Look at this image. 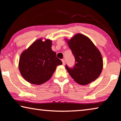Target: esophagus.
<instances>
[{
  "label": "esophagus",
  "mask_w": 121,
  "mask_h": 121,
  "mask_svg": "<svg viewBox=\"0 0 121 121\" xmlns=\"http://www.w3.org/2000/svg\"><path fill=\"white\" fill-rule=\"evenodd\" d=\"M62 64L63 65H65V60H64V59H62Z\"/></svg>",
  "instance_id": "34e87169"
}]
</instances>
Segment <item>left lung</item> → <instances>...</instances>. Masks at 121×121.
<instances>
[{
    "instance_id": "1",
    "label": "left lung",
    "mask_w": 121,
    "mask_h": 121,
    "mask_svg": "<svg viewBox=\"0 0 121 121\" xmlns=\"http://www.w3.org/2000/svg\"><path fill=\"white\" fill-rule=\"evenodd\" d=\"M68 44L75 59L73 67L65 65L69 75L81 85H86L95 81L103 67L99 51L89 38L80 34L73 36Z\"/></svg>"
}]
</instances>
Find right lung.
Listing matches in <instances>:
<instances>
[{
    "instance_id": "1",
    "label": "right lung",
    "mask_w": 121,
    "mask_h": 121,
    "mask_svg": "<svg viewBox=\"0 0 121 121\" xmlns=\"http://www.w3.org/2000/svg\"><path fill=\"white\" fill-rule=\"evenodd\" d=\"M51 46V40L43 42L39 39L21 54L19 70L28 82L36 85L46 82L52 77L57 65H62Z\"/></svg>"
}]
</instances>
